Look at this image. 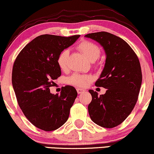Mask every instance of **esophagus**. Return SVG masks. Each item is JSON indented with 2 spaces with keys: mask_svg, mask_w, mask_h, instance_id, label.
<instances>
[{
  "mask_svg": "<svg viewBox=\"0 0 154 154\" xmlns=\"http://www.w3.org/2000/svg\"><path fill=\"white\" fill-rule=\"evenodd\" d=\"M77 91L78 94H82V93H84L85 91V89H80V88H77Z\"/></svg>",
  "mask_w": 154,
  "mask_h": 154,
  "instance_id": "1",
  "label": "esophagus"
}]
</instances>
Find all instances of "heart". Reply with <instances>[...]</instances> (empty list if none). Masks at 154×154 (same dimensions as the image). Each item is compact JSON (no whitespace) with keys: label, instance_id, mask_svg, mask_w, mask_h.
<instances>
[{"label":"heart","instance_id":"heart-1","mask_svg":"<svg viewBox=\"0 0 154 154\" xmlns=\"http://www.w3.org/2000/svg\"><path fill=\"white\" fill-rule=\"evenodd\" d=\"M78 50L86 57L90 62H94L98 59L100 55V50L96 44L85 40L82 42L77 47ZM69 50H64L60 52L57 57V65L63 70L67 68ZM91 80V77L89 75H82L79 74H75L68 79V82L77 87H85L87 83Z\"/></svg>","mask_w":154,"mask_h":154}]
</instances>
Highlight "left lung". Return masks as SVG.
Returning <instances> with one entry per match:
<instances>
[{
    "label": "left lung",
    "instance_id": "1",
    "mask_svg": "<svg viewBox=\"0 0 154 154\" xmlns=\"http://www.w3.org/2000/svg\"><path fill=\"white\" fill-rule=\"evenodd\" d=\"M85 37L99 42L106 53L104 67L95 85L106 91L98 96L97 91L89 89L92 99L89 114L97 125L115 127L127 118L137 102L142 82L139 58L127 42L109 32H94Z\"/></svg>",
    "mask_w": 154,
    "mask_h": 154
}]
</instances>
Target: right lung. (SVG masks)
Wrapping results in <instances>:
<instances>
[{
    "label": "right lung",
    "mask_w": 154,
    "mask_h": 154,
    "mask_svg": "<svg viewBox=\"0 0 154 154\" xmlns=\"http://www.w3.org/2000/svg\"><path fill=\"white\" fill-rule=\"evenodd\" d=\"M79 37L42 35L29 42L15 59L12 84L17 103L25 117L38 129L54 131L69 118L77 90L65 86L58 95L50 93V87L61 75L58 55Z\"/></svg>",
    "instance_id": "1"
}]
</instances>
